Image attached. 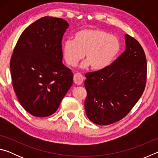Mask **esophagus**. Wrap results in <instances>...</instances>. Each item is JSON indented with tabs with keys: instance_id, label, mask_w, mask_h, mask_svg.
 <instances>
[{
	"instance_id": "1",
	"label": "esophagus",
	"mask_w": 158,
	"mask_h": 158,
	"mask_svg": "<svg viewBox=\"0 0 158 158\" xmlns=\"http://www.w3.org/2000/svg\"><path fill=\"white\" fill-rule=\"evenodd\" d=\"M74 81L77 85H81L84 81V77L81 73H77L74 74Z\"/></svg>"
}]
</instances>
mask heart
Returning a JSON list of instances; mask_svg holds the SVG:
<instances>
[{
  "label": "heart",
  "mask_w": 158,
  "mask_h": 158,
  "mask_svg": "<svg viewBox=\"0 0 158 158\" xmlns=\"http://www.w3.org/2000/svg\"><path fill=\"white\" fill-rule=\"evenodd\" d=\"M121 50V42L115 35L100 29H83L74 34L73 40L63 44V54L67 64L75 66L85 53L82 67L89 65L100 70L107 67Z\"/></svg>",
  "instance_id": "1"
}]
</instances>
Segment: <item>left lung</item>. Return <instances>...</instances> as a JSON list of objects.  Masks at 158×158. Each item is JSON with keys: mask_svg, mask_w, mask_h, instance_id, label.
I'll return each instance as SVG.
<instances>
[{"mask_svg": "<svg viewBox=\"0 0 158 158\" xmlns=\"http://www.w3.org/2000/svg\"><path fill=\"white\" fill-rule=\"evenodd\" d=\"M126 49L105 68L85 74L89 119L100 125L121 121L144 91L147 78L145 52L137 40L125 35Z\"/></svg>", "mask_w": 158, "mask_h": 158, "instance_id": "1", "label": "left lung"}]
</instances>
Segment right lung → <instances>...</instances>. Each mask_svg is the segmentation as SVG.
I'll use <instances>...</instances> for the list:
<instances>
[{"label":"right lung","mask_w":158,"mask_h":158,"mask_svg":"<svg viewBox=\"0 0 158 158\" xmlns=\"http://www.w3.org/2000/svg\"><path fill=\"white\" fill-rule=\"evenodd\" d=\"M68 26L63 19L42 17L23 31L13 51V89L21 105L34 116L55 113L73 85V73L62 63V39Z\"/></svg>","instance_id":"1"}]
</instances>
